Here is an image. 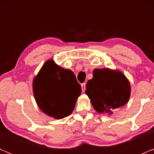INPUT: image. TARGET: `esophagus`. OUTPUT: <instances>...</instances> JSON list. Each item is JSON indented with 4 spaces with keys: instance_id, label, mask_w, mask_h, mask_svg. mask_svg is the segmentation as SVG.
Listing matches in <instances>:
<instances>
[{
    "instance_id": "1",
    "label": "esophagus",
    "mask_w": 154,
    "mask_h": 154,
    "mask_svg": "<svg viewBox=\"0 0 154 154\" xmlns=\"http://www.w3.org/2000/svg\"><path fill=\"white\" fill-rule=\"evenodd\" d=\"M85 88H86V83H82V84H81V88H82V91H83V92H85Z\"/></svg>"
}]
</instances>
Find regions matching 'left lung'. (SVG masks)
<instances>
[{"instance_id":"obj_1","label":"left lung","mask_w":154,"mask_h":154,"mask_svg":"<svg viewBox=\"0 0 154 154\" xmlns=\"http://www.w3.org/2000/svg\"><path fill=\"white\" fill-rule=\"evenodd\" d=\"M85 94L97 111L111 113L113 109L127 104L130 98V85L120 71L109 69H94L93 77L86 85Z\"/></svg>"}]
</instances>
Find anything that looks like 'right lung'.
<instances>
[{
	"label": "right lung",
	"mask_w": 154,
	"mask_h": 154,
	"mask_svg": "<svg viewBox=\"0 0 154 154\" xmlns=\"http://www.w3.org/2000/svg\"><path fill=\"white\" fill-rule=\"evenodd\" d=\"M33 90L37 104L43 112L62 119L72 113L81 86L73 71L48 60L33 80Z\"/></svg>",
	"instance_id": "add662e5"
}]
</instances>
